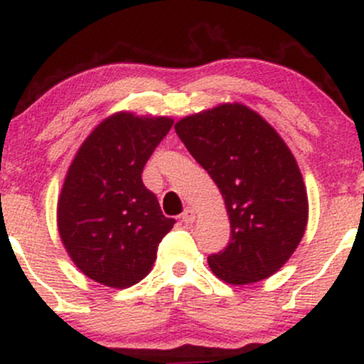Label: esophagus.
Returning a JSON list of instances; mask_svg holds the SVG:
<instances>
[{
	"instance_id": "34e87169",
	"label": "esophagus",
	"mask_w": 364,
	"mask_h": 364,
	"mask_svg": "<svg viewBox=\"0 0 364 364\" xmlns=\"http://www.w3.org/2000/svg\"><path fill=\"white\" fill-rule=\"evenodd\" d=\"M194 220H196V212H194L193 208H186V212L182 213V222H186V224H193Z\"/></svg>"
}]
</instances>
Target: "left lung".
<instances>
[{
	"label": "left lung",
	"mask_w": 364,
	"mask_h": 364,
	"mask_svg": "<svg viewBox=\"0 0 364 364\" xmlns=\"http://www.w3.org/2000/svg\"><path fill=\"white\" fill-rule=\"evenodd\" d=\"M175 132L220 189L228 248L208 257L218 279L250 284L279 271L307 228L306 183L290 147L259 112L220 104L182 118Z\"/></svg>",
	"instance_id": "8db88e82"
}]
</instances>
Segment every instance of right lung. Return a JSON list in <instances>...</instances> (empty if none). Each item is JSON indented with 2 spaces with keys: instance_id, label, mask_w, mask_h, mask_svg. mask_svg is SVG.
Segmentation results:
<instances>
[{
  "instance_id": "1",
  "label": "right lung",
  "mask_w": 364,
  "mask_h": 364,
  "mask_svg": "<svg viewBox=\"0 0 364 364\" xmlns=\"http://www.w3.org/2000/svg\"><path fill=\"white\" fill-rule=\"evenodd\" d=\"M168 116L119 111L97 124L74 156L57 203L62 245L77 269L111 288L144 279L173 228L142 170L170 132Z\"/></svg>"
}]
</instances>
